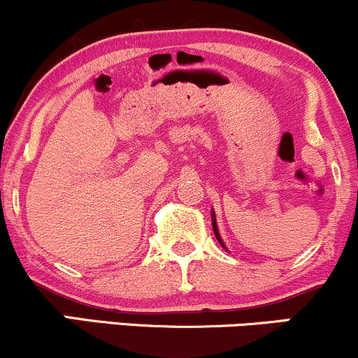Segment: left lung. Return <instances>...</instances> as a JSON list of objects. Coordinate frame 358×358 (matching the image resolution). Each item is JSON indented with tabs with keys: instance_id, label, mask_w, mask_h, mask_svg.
Returning a JSON list of instances; mask_svg holds the SVG:
<instances>
[{
	"instance_id": "obj_1",
	"label": "left lung",
	"mask_w": 358,
	"mask_h": 358,
	"mask_svg": "<svg viewBox=\"0 0 358 358\" xmlns=\"http://www.w3.org/2000/svg\"><path fill=\"white\" fill-rule=\"evenodd\" d=\"M212 218H213V231H215V236H217V240L218 242L222 243V247H225V245H223V242H222V238H220V234H218V228H217V222H215V213L212 215Z\"/></svg>"
}]
</instances>
